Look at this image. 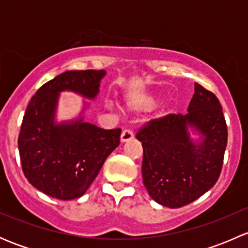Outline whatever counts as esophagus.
I'll use <instances>...</instances> for the list:
<instances>
[{
	"mask_svg": "<svg viewBox=\"0 0 248 248\" xmlns=\"http://www.w3.org/2000/svg\"><path fill=\"white\" fill-rule=\"evenodd\" d=\"M133 138H134V133L132 129H124V131L121 133V141L122 142L129 141V140H132Z\"/></svg>",
	"mask_w": 248,
	"mask_h": 248,
	"instance_id": "esophagus-1",
	"label": "esophagus"
}]
</instances>
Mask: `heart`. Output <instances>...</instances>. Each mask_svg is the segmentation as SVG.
Returning a JSON list of instances; mask_svg holds the SVG:
<instances>
[{"label": "heart", "instance_id": "1", "mask_svg": "<svg viewBox=\"0 0 248 248\" xmlns=\"http://www.w3.org/2000/svg\"><path fill=\"white\" fill-rule=\"evenodd\" d=\"M157 102H158V97L155 96V94H147V96L141 97V98L137 99V101L131 102L129 106L137 110H147L154 108L157 104Z\"/></svg>", "mask_w": 248, "mask_h": 248}]
</instances>
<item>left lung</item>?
<instances>
[{
    "instance_id": "1",
    "label": "left lung",
    "mask_w": 248,
    "mask_h": 248,
    "mask_svg": "<svg viewBox=\"0 0 248 248\" xmlns=\"http://www.w3.org/2000/svg\"><path fill=\"white\" fill-rule=\"evenodd\" d=\"M187 114H169L145 124L137 133L142 145V182L163 206H185L197 201L218 180L228 139L218 98L194 84ZM202 134L190 139L188 127Z\"/></svg>"
}]
</instances>
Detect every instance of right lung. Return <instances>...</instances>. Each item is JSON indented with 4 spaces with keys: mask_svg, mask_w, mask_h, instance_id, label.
Listing matches in <instances>:
<instances>
[{
    "mask_svg": "<svg viewBox=\"0 0 248 248\" xmlns=\"http://www.w3.org/2000/svg\"><path fill=\"white\" fill-rule=\"evenodd\" d=\"M104 76L106 71H67L39 87L27 106L17 139L22 171L32 186L52 198L81 197L119 146L120 128H99L82 117L55 124L60 92L93 99Z\"/></svg>",
    "mask_w": 248,
    "mask_h": 248,
    "instance_id": "obj_1",
    "label": "right lung"
}]
</instances>
